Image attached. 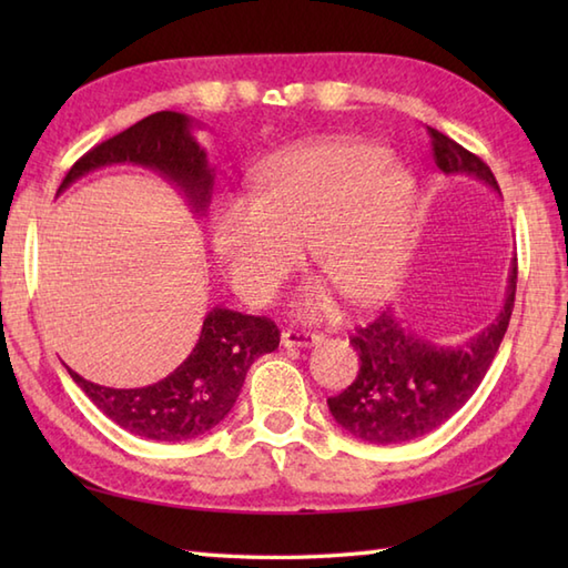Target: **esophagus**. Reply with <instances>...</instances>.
I'll list each match as a JSON object with an SVG mask.
<instances>
[{"label":"esophagus","mask_w":568,"mask_h":568,"mask_svg":"<svg viewBox=\"0 0 568 568\" xmlns=\"http://www.w3.org/2000/svg\"><path fill=\"white\" fill-rule=\"evenodd\" d=\"M281 342L285 348H293V346H315L322 342V334L317 332H307V329H285Z\"/></svg>","instance_id":"1"}]
</instances>
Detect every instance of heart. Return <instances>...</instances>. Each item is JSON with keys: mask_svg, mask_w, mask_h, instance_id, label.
Segmentation results:
<instances>
[{"mask_svg": "<svg viewBox=\"0 0 568 568\" xmlns=\"http://www.w3.org/2000/svg\"><path fill=\"white\" fill-rule=\"evenodd\" d=\"M415 187L373 143L320 139L265 161L256 195H224L214 207L212 241L241 297L268 305L310 256L336 291L356 305L388 297L413 246ZM310 317L334 310L328 283L300 300Z\"/></svg>", "mask_w": 568, "mask_h": 568, "instance_id": "heart-1", "label": "heart"}]
</instances>
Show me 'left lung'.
Segmentation results:
<instances>
[{
	"label": "left lung",
	"instance_id": "1",
	"mask_svg": "<svg viewBox=\"0 0 568 568\" xmlns=\"http://www.w3.org/2000/svg\"><path fill=\"white\" fill-rule=\"evenodd\" d=\"M434 163L446 175H474L500 192L476 153L427 126ZM517 258L500 315L462 346H434L407 332L390 312L356 327L352 346L361 368L346 390L327 400L339 425L368 444H403L444 425L476 393L496 358L515 307Z\"/></svg>",
	"mask_w": 568,
	"mask_h": 568
}]
</instances>
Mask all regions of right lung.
<instances>
[{
    "mask_svg": "<svg viewBox=\"0 0 568 568\" xmlns=\"http://www.w3.org/2000/svg\"><path fill=\"white\" fill-rule=\"evenodd\" d=\"M190 126V119L178 112H155L141 119L75 161L58 192L94 168L136 163L173 180L195 212H204L212 197L214 171ZM277 344L281 332L268 317L214 307L204 317L190 356L171 376L146 388H104L75 371L68 368V373L119 427L146 439L183 442L220 425L234 407L253 361L275 352Z\"/></svg>",
    "mask_w": 568,
    "mask_h": 568,
    "instance_id": "add662e5",
    "label": "right lung"
}]
</instances>
